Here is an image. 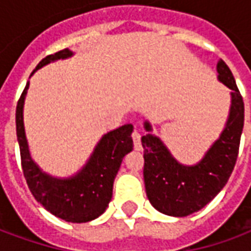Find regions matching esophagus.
I'll return each mask as SVG.
<instances>
[{
	"label": "esophagus",
	"instance_id": "34e87169",
	"mask_svg": "<svg viewBox=\"0 0 251 251\" xmlns=\"http://www.w3.org/2000/svg\"><path fill=\"white\" fill-rule=\"evenodd\" d=\"M131 137H133V142H134V149H136V151H142L141 134L137 130H134L133 131V134H131Z\"/></svg>",
	"mask_w": 251,
	"mask_h": 251
}]
</instances>
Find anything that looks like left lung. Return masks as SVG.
Masks as SVG:
<instances>
[{
  "instance_id": "1",
  "label": "left lung",
  "mask_w": 251,
  "mask_h": 251,
  "mask_svg": "<svg viewBox=\"0 0 251 251\" xmlns=\"http://www.w3.org/2000/svg\"><path fill=\"white\" fill-rule=\"evenodd\" d=\"M218 80L231 90V104L226 125L203 158L194 165L179 163L161 138L152 134L149 121L144 122L148 134L142 136L144 181L151 204L169 216H187L208 204L231 176L243 130L245 106L230 68L223 60L216 64Z\"/></svg>"
}]
</instances>
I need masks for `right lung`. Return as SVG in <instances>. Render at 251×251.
Segmentation results:
<instances>
[{
  "label": "right lung",
  "instance_id": "obj_1",
  "mask_svg": "<svg viewBox=\"0 0 251 251\" xmlns=\"http://www.w3.org/2000/svg\"><path fill=\"white\" fill-rule=\"evenodd\" d=\"M71 56H74V52L66 48L44 57L30 76L41 67ZM28 88L29 82L26 83L17 103L16 131L23 172L30 192L47 211L63 221L86 223L97 219L103 214L111 200L113 184L122 158L133 151V125L127 124L103 134L87 163L74 176L55 177L44 172L30 156L24 126V103Z\"/></svg>",
  "mask_w": 251,
  "mask_h": 251
}]
</instances>
